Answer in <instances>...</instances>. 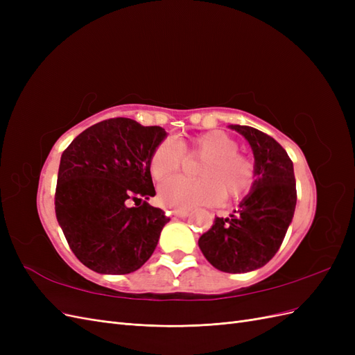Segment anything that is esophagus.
Returning a JSON list of instances; mask_svg holds the SVG:
<instances>
[{
    "instance_id": "esophagus-1",
    "label": "esophagus",
    "mask_w": 355,
    "mask_h": 355,
    "mask_svg": "<svg viewBox=\"0 0 355 355\" xmlns=\"http://www.w3.org/2000/svg\"><path fill=\"white\" fill-rule=\"evenodd\" d=\"M173 216L184 219V218H188V216H189V211H188V210H173Z\"/></svg>"
}]
</instances>
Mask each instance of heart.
I'll list each match as a JSON object with an SVG mask.
<instances>
[{"label":"heart","mask_w":355,"mask_h":355,"mask_svg":"<svg viewBox=\"0 0 355 355\" xmlns=\"http://www.w3.org/2000/svg\"><path fill=\"white\" fill-rule=\"evenodd\" d=\"M185 151L189 157L204 158L198 166L200 179L170 178L158 189L159 201L176 210L214 206L227 194L228 198L244 197L253 188L256 170L253 161L239 153V142L220 130L194 136L189 144L175 139L161 141L149 158V171L161 180L184 166Z\"/></svg>","instance_id":"heart-1"}]
</instances>
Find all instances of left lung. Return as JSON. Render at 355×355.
Here are the masks:
<instances>
[{
    "instance_id": "left-lung-1",
    "label": "left lung",
    "mask_w": 355,
    "mask_h": 355,
    "mask_svg": "<svg viewBox=\"0 0 355 355\" xmlns=\"http://www.w3.org/2000/svg\"><path fill=\"white\" fill-rule=\"evenodd\" d=\"M250 144L256 179L240 209L216 218L198 245L219 271L240 274L270 262L280 249L296 207L293 163L275 139L249 125H230Z\"/></svg>"
}]
</instances>
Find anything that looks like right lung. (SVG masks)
<instances>
[{"label":"right lung","mask_w":355,"mask_h":355,"mask_svg":"<svg viewBox=\"0 0 355 355\" xmlns=\"http://www.w3.org/2000/svg\"><path fill=\"white\" fill-rule=\"evenodd\" d=\"M164 137L159 125L110 118L84 130L63 151L56 218L71 250L90 270L130 274L154 253L170 219L146 202L155 196L149 158Z\"/></svg>","instance_id":"1"}]
</instances>
